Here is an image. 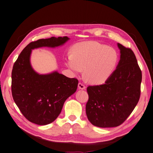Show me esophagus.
I'll use <instances>...</instances> for the list:
<instances>
[{
    "label": "esophagus",
    "instance_id": "obj_1",
    "mask_svg": "<svg viewBox=\"0 0 153 153\" xmlns=\"http://www.w3.org/2000/svg\"><path fill=\"white\" fill-rule=\"evenodd\" d=\"M78 88H79V89H81V90H84V89H85L86 86L84 84H82V82H79V83H78Z\"/></svg>",
    "mask_w": 153,
    "mask_h": 153
}]
</instances>
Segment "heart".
<instances>
[{
    "instance_id": "b5f03b06",
    "label": "heart",
    "mask_w": 153,
    "mask_h": 153,
    "mask_svg": "<svg viewBox=\"0 0 153 153\" xmlns=\"http://www.w3.org/2000/svg\"><path fill=\"white\" fill-rule=\"evenodd\" d=\"M72 54L67 55V67L75 74H80L85 68V75L93 84H101L115 71L119 55L111 47L98 42H84L72 48Z\"/></svg>"
}]
</instances>
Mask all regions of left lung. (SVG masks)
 <instances>
[{"instance_id": "8db88e82", "label": "left lung", "mask_w": 153, "mask_h": 153, "mask_svg": "<svg viewBox=\"0 0 153 153\" xmlns=\"http://www.w3.org/2000/svg\"><path fill=\"white\" fill-rule=\"evenodd\" d=\"M120 59L105 83L88 86L86 113L100 128L117 127L132 113L140 97L142 71L133 51L120 43Z\"/></svg>"}]
</instances>
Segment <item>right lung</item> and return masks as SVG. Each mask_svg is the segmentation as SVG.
I'll return each instance as SVG.
<instances>
[{
  "instance_id": "1",
  "label": "right lung",
  "mask_w": 153,
  "mask_h": 153,
  "mask_svg": "<svg viewBox=\"0 0 153 153\" xmlns=\"http://www.w3.org/2000/svg\"><path fill=\"white\" fill-rule=\"evenodd\" d=\"M68 38L51 37L32 42L21 52L11 72V92L16 106L29 121L47 125L60 114L65 101L76 92L78 80L58 72L38 74L30 63L32 49L62 45Z\"/></svg>"
}]
</instances>
